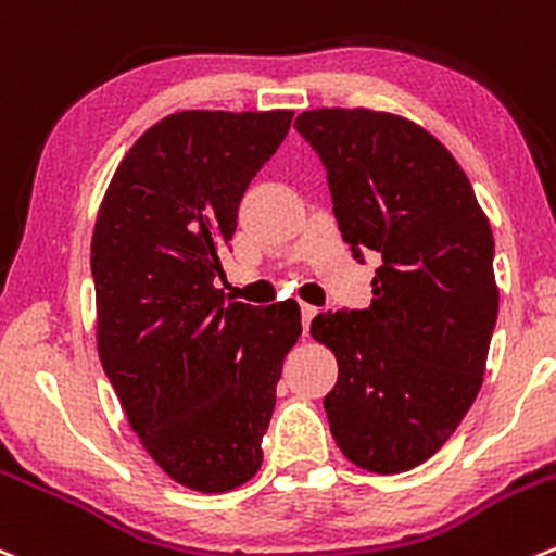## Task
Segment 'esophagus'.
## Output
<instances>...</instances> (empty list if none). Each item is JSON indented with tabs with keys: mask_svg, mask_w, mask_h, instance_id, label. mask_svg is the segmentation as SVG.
<instances>
[{
	"mask_svg": "<svg viewBox=\"0 0 556 556\" xmlns=\"http://www.w3.org/2000/svg\"><path fill=\"white\" fill-rule=\"evenodd\" d=\"M315 317H317V306H309V304L301 306V323H304V333H309L312 320H315Z\"/></svg>",
	"mask_w": 556,
	"mask_h": 556,
	"instance_id": "34e87169",
	"label": "esophagus"
}]
</instances>
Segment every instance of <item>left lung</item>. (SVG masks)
Here are the masks:
<instances>
[{"label": "left lung", "mask_w": 556, "mask_h": 556, "mask_svg": "<svg viewBox=\"0 0 556 556\" xmlns=\"http://www.w3.org/2000/svg\"><path fill=\"white\" fill-rule=\"evenodd\" d=\"M326 168L353 257L377 252L369 309L323 312L312 337L339 361L331 434L353 465L413 470L456 432L497 323L494 239L454 154L415 122L355 108L293 124Z\"/></svg>", "instance_id": "left-lung-1"}]
</instances>
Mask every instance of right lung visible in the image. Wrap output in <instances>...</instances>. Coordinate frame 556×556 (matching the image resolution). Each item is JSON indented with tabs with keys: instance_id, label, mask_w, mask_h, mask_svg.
<instances>
[{
	"instance_id": "obj_1",
	"label": "right lung",
	"mask_w": 556,
	"mask_h": 556,
	"mask_svg": "<svg viewBox=\"0 0 556 556\" xmlns=\"http://www.w3.org/2000/svg\"><path fill=\"white\" fill-rule=\"evenodd\" d=\"M290 111H181L118 163L91 236L97 350L129 427L181 486L230 492L263 462L293 299L225 301L239 203L290 129Z\"/></svg>"
}]
</instances>
